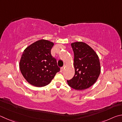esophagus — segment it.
Listing matches in <instances>:
<instances>
[{
  "mask_svg": "<svg viewBox=\"0 0 122 122\" xmlns=\"http://www.w3.org/2000/svg\"><path fill=\"white\" fill-rule=\"evenodd\" d=\"M64 66L61 67V72H62L64 71Z\"/></svg>",
  "mask_w": 122,
  "mask_h": 122,
  "instance_id": "34e87169",
  "label": "esophagus"
}]
</instances>
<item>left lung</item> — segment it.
Here are the masks:
<instances>
[{"mask_svg":"<svg viewBox=\"0 0 122 122\" xmlns=\"http://www.w3.org/2000/svg\"><path fill=\"white\" fill-rule=\"evenodd\" d=\"M71 46L74 52L75 73L73 77L67 81L71 88L84 90L92 86L99 76L101 67L99 57L84 42L73 43Z\"/></svg>","mask_w":122,"mask_h":122,"instance_id":"obj_1","label":"left lung"}]
</instances>
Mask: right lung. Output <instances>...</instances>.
I'll return each instance as SVG.
<instances>
[{
	"label": "right lung",
	"instance_id": "1",
	"mask_svg": "<svg viewBox=\"0 0 122 122\" xmlns=\"http://www.w3.org/2000/svg\"><path fill=\"white\" fill-rule=\"evenodd\" d=\"M53 46L52 42L41 40L23 51L20 61V71L25 79L34 86L48 85L60 71L56 59L51 54Z\"/></svg>",
	"mask_w": 122,
	"mask_h": 122
}]
</instances>
